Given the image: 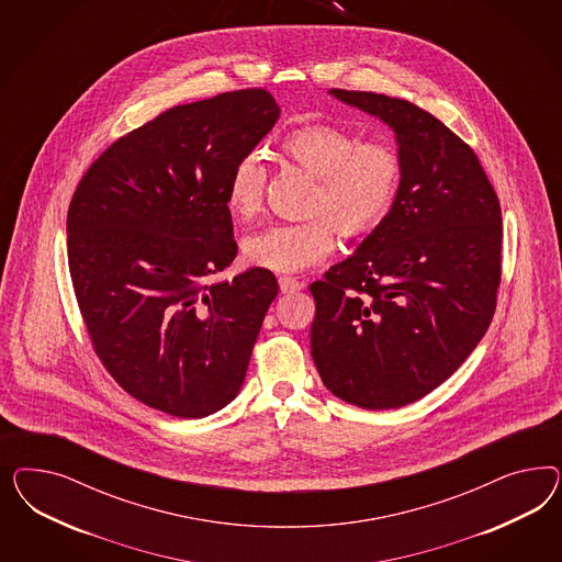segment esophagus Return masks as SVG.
Returning a JSON list of instances; mask_svg holds the SVG:
<instances>
[{
	"label": "esophagus",
	"instance_id": "34e87169",
	"mask_svg": "<svg viewBox=\"0 0 562 562\" xmlns=\"http://www.w3.org/2000/svg\"><path fill=\"white\" fill-rule=\"evenodd\" d=\"M280 290L282 292H296V290L305 289V282H301L294 276H280Z\"/></svg>",
	"mask_w": 562,
	"mask_h": 562
}]
</instances>
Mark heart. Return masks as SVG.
I'll return each mask as SVG.
<instances>
[{
    "instance_id": "obj_1",
    "label": "heart",
    "mask_w": 562,
    "mask_h": 562,
    "mask_svg": "<svg viewBox=\"0 0 562 562\" xmlns=\"http://www.w3.org/2000/svg\"><path fill=\"white\" fill-rule=\"evenodd\" d=\"M280 153L305 169L315 188L301 222L270 224L243 243L247 261L273 272H299L334 254L340 226L348 235L373 231L397 202L404 160L390 139H360L336 123L313 121L286 132ZM266 169L254 153L243 154L226 181V210L233 218L256 216Z\"/></svg>"
}]
</instances>
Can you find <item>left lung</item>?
<instances>
[{
    "label": "left lung",
    "instance_id": "obj_1",
    "mask_svg": "<svg viewBox=\"0 0 562 562\" xmlns=\"http://www.w3.org/2000/svg\"><path fill=\"white\" fill-rule=\"evenodd\" d=\"M331 94L392 125L404 179L357 254L311 284V355L344 402L402 408L456 373L493 322L501 204L476 153L420 106L362 90Z\"/></svg>",
    "mask_w": 562,
    "mask_h": 562
}]
</instances>
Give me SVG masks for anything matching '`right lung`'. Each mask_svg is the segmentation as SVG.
Instances as JSON below:
<instances>
[{
	"label": "right lung",
	"mask_w": 562,
	"mask_h": 562,
	"mask_svg": "<svg viewBox=\"0 0 562 562\" xmlns=\"http://www.w3.org/2000/svg\"><path fill=\"white\" fill-rule=\"evenodd\" d=\"M280 115L266 88L177 104L90 165L68 210V263L106 373L137 402L204 418L235 400L278 294L266 268L212 284L237 256L226 181Z\"/></svg>",
	"instance_id": "obj_1"
}]
</instances>
